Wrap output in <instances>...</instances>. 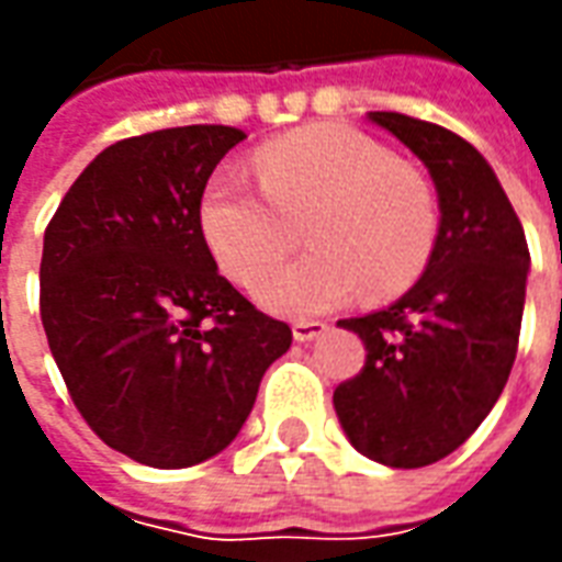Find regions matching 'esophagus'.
<instances>
[{
  "mask_svg": "<svg viewBox=\"0 0 562 562\" xmlns=\"http://www.w3.org/2000/svg\"><path fill=\"white\" fill-rule=\"evenodd\" d=\"M325 330H328L325 322H294L292 337L297 342H310V340H316V337H322Z\"/></svg>",
  "mask_w": 562,
  "mask_h": 562,
  "instance_id": "1",
  "label": "esophagus"
}]
</instances>
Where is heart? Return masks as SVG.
I'll return each mask as SVG.
<instances>
[{"label": "heart", "instance_id": "1", "mask_svg": "<svg viewBox=\"0 0 562 562\" xmlns=\"http://www.w3.org/2000/svg\"><path fill=\"white\" fill-rule=\"evenodd\" d=\"M252 173L261 193L234 168L210 173L198 198V228L222 273L246 285L281 251V221L307 213L302 243L311 249L260 272L252 289L268 313L318 316L361 285L370 297H389L413 285L434 256V186L358 128H294L256 149Z\"/></svg>", "mask_w": 562, "mask_h": 562}]
</instances>
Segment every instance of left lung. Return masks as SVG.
<instances>
[{"mask_svg":"<svg viewBox=\"0 0 562 562\" xmlns=\"http://www.w3.org/2000/svg\"><path fill=\"white\" fill-rule=\"evenodd\" d=\"M367 116L430 171L439 237L403 297L337 322L364 340L367 361L337 385L334 409L364 458L418 470L463 446L506 389L530 249L494 168L470 140L394 111Z\"/></svg>","mask_w":562,"mask_h":562,"instance_id":"left-lung-1","label":"left lung"}]
</instances>
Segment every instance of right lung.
Returning a JSON list of instances; mask_svg holds the SVG:
<instances>
[{"label": "right lung", "instance_id": "add662e5", "mask_svg": "<svg viewBox=\"0 0 562 562\" xmlns=\"http://www.w3.org/2000/svg\"><path fill=\"white\" fill-rule=\"evenodd\" d=\"M244 138L180 126L116 140L44 232L42 325L68 394L104 446L156 470L232 446L292 346L220 277L198 228L201 189Z\"/></svg>", "mask_w": 562, "mask_h": 562}]
</instances>
